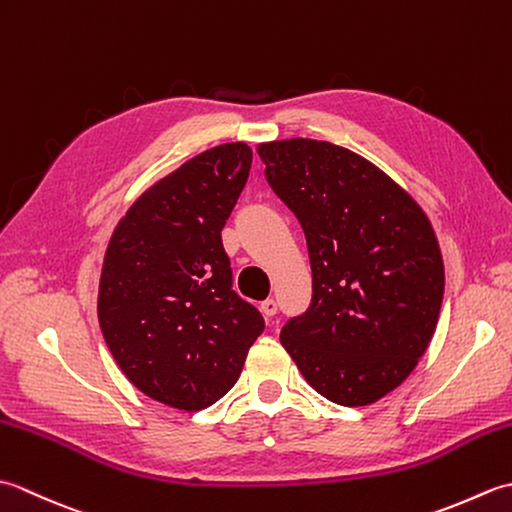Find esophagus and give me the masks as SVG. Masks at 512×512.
I'll return each mask as SVG.
<instances>
[{
    "label": "esophagus",
    "mask_w": 512,
    "mask_h": 512,
    "mask_svg": "<svg viewBox=\"0 0 512 512\" xmlns=\"http://www.w3.org/2000/svg\"><path fill=\"white\" fill-rule=\"evenodd\" d=\"M259 310H262V314L266 319H273L277 314V301L275 299H266L262 301V306H259Z\"/></svg>",
    "instance_id": "34e87169"
}]
</instances>
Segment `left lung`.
<instances>
[{"instance_id":"obj_1","label":"left lung","mask_w":512,"mask_h":512,"mask_svg":"<svg viewBox=\"0 0 512 512\" xmlns=\"http://www.w3.org/2000/svg\"><path fill=\"white\" fill-rule=\"evenodd\" d=\"M264 176L306 233L312 299L281 345L321 396L376 402L405 380L440 317L444 264L407 191L350 149L292 138L259 145Z\"/></svg>"}]
</instances>
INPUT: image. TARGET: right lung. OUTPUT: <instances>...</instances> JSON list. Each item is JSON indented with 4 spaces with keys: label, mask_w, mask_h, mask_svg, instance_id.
<instances>
[{
    "label": "right lung",
    "mask_w": 512,
    "mask_h": 512,
    "mask_svg": "<svg viewBox=\"0 0 512 512\" xmlns=\"http://www.w3.org/2000/svg\"><path fill=\"white\" fill-rule=\"evenodd\" d=\"M253 151L226 143L156 182L107 246L99 323L118 367L169 407L198 411L231 389L264 317L233 290L222 228Z\"/></svg>",
    "instance_id": "right-lung-1"
}]
</instances>
